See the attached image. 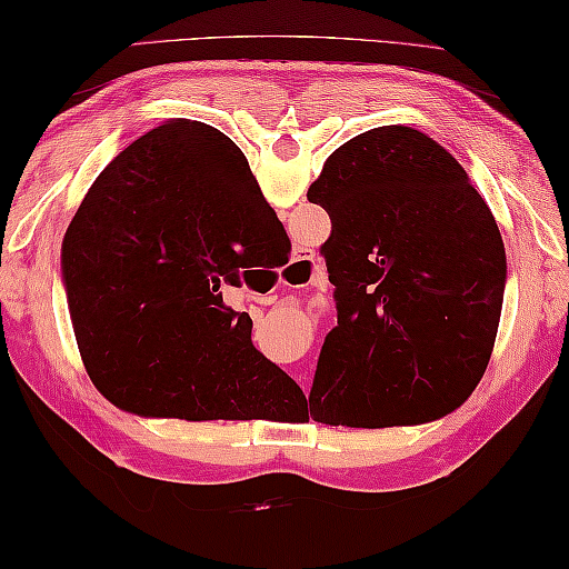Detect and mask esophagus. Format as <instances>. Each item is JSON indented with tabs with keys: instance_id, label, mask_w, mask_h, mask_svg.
<instances>
[{
	"instance_id": "34e87169",
	"label": "esophagus",
	"mask_w": 569,
	"mask_h": 569,
	"mask_svg": "<svg viewBox=\"0 0 569 569\" xmlns=\"http://www.w3.org/2000/svg\"><path fill=\"white\" fill-rule=\"evenodd\" d=\"M284 274L298 284H318L320 279H323V277H320L318 267H316V261H312V257H308L305 251L295 253V259L290 261V264H287Z\"/></svg>"
}]
</instances>
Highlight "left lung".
<instances>
[{
	"mask_svg": "<svg viewBox=\"0 0 569 569\" xmlns=\"http://www.w3.org/2000/svg\"><path fill=\"white\" fill-rule=\"evenodd\" d=\"M308 200L339 326L310 390L312 421L385 428L433 421L469 398L496 343L506 249L496 218L447 148L406 126L328 156Z\"/></svg>",
	"mask_w": 569,
	"mask_h": 569,
	"instance_id": "8db88e82",
	"label": "left lung"
}]
</instances>
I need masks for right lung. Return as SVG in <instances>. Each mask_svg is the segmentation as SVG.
Returning <instances> with one entry per match:
<instances>
[{"mask_svg":"<svg viewBox=\"0 0 569 569\" xmlns=\"http://www.w3.org/2000/svg\"><path fill=\"white\" fill-rule=\"evenodd\" d=\"M287 241L249 161L220 130L174 120L107 163L63 238L79 353L114 406L184 421H251L302 390L223 302Z\"/></svg>","mask_w":569,"mask_h":569,"instance_id":"right-lung-1","label":"right lung"}]
</instances>
